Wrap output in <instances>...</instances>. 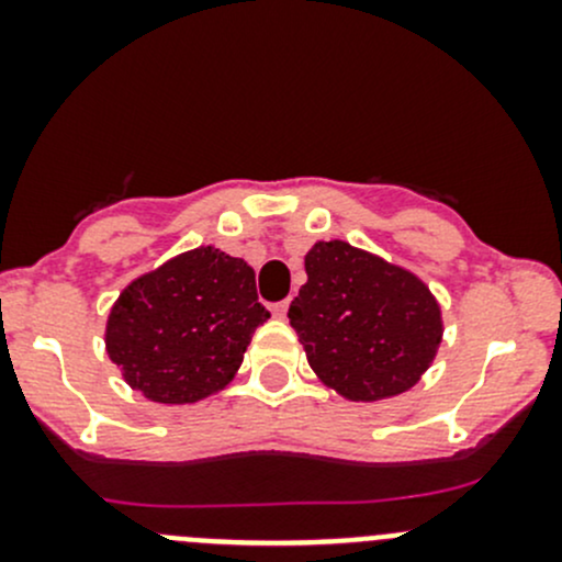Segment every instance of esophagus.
<instances>
[{
	"mask_svg": "<svg viewBox=\"0 0 562 562\" xmlns=\"http://www.w3.org/2000/svg\"><path fill=\"white\" fill-rule=\"evenodd\" d=\"M288 310H291V299H285V302L271 304V315H274V317H285Z\"/></svg>",
	"mask_w": 562,
	"mask_h": 562,
	"instance_id": "34e87169",
	"label": "esophagus"
}]
</instances>
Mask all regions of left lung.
<instances>
[{"label": "left lung", "mask_w": 562, "mask_h": 562, "mask_svg": "<svg viewBox=\"0 0 562 562\" xmlns=\"http://www.w3.org/2000/svg\"><path fill=\"white\" fill-rule=\"evenodd\" d=\"M304 269L288 317L317 378L356 402L411 389L443 334L429 288L348 241H317Z\"/></svg>", "instance_id": "obj_1"}]
</instances>
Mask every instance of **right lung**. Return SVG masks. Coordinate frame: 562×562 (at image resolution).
Returning <instances> with one entry per match:
<instances>
[{"label": "right lung", "instance_id": "right-lung-1", "mask_svg": "<svg viewBox=\"0 0 562 562\" xmlns=\"http://www.w3.org/2000/svg\"><path fill=\"white\" fill-rule=\"evenodd\" d=\"M266 317L245 260L198 247L124 288L108 315L105 348L135 391L181 405L236 375Z\"/></svg>", "mask_w": 562, "mask_h": 562}]
</instances>
